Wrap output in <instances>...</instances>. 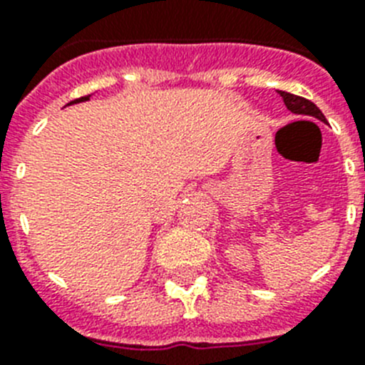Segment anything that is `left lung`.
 <instances>
[{"instance_id":"left-lung-1","label":"left lung","mask_w":365,"mask_h":365,"mask_svg":"<svg viewBox=\"0 0 365 365\" xmlns=\"http://www.w3.org/2000/svg\"><path fill=\"white\" fill-rule=\"evenodd\" d=\"M279 95H282V98H283V102H285L287 109H289L291 113H294V115L314 117V118H318V120L325 122L324 113L316 108V104H312L311 100L303 98V96H298V95H292V93H285V91H279Z\"/></svg>"}]
</instances>
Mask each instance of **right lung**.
<instances>
[{
  "mask_svg": "<svg viewBox=\"0 0 365 365\" xmlns=\"http://www.w3.org/2000/svg\"><path fill=\"white\" fill-rule=\"evenodd\" d=\"M91 98V95H87V96H82V98H76V100H73V102H69V104L67 106H73V104H80V102H87V100Z\"/></svg>",
  "mask_w": 365,
  "mask_h": 365,
  "instance_id": "add662e5",
  "label": "right lung"
}]
</instances>
